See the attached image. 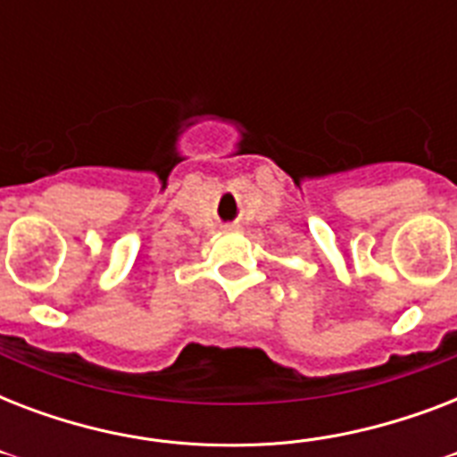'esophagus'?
<instances>
[{"instance_id":"34e87169","label":"esophagus","mask_w":457,"mask_h":457,"mask_svg":"<svg viewBox=\"0 0 457 457\" xmlns=\"http://www.w3.org/2000/svg\"><path fill=\"white\" fill-rule=\"evenodd\" d=\"M222 229H228V232H229V229H237V225H235V222H228V225H222Z\"/></svg>"}]
</instances>
